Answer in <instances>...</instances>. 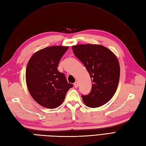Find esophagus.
Wrapping results in <instances>:
<instances>
[{
	"label": "esophagus",
	"instance_id": "1",
	"mask_svg": "<svg viewBox=\"0 0 146 146\" xmlns=\"http://www.w3.org/2000/svg\"><path fill=\"white\" fill-rule=\"evenodd\" d=\"M74 86H75V88H78V82H75V83H74Z\"/></svg>",
	"mask_w": 146,
	"mask_h": 146
}]
</instances>
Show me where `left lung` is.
Masks as SVG:
<instances>
[{
	"instance_id": "1",
	"label": "left lung",
	"mask_w": 146,
	"mask_h": 146,
	"mask_svg": "<svg viewBox=\"0 0 146 146\" xmlns=\"http://www.w3.org/2000/svg\"><path fill=\"white\" fill-rule=\"evenodd\" d=\"M72 49L92 79L91 92L82 96L83 102L91 108L107 104L113 97L119 82L120 65L115 54L100 44H77L72 46Z\"/></svg>"
}]
</instances>
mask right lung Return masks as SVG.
Returning <instances> with one entry per match:
<instances>
[{"label":"right lung","mask_w":146,"mask_h":146,"mask_svg":"<svg viewBox=\"0 0 146 146\" xmlns=\"http://www.w3.org/2000/svg\"><path fill=\"white\" fill-rule=\"evenodd\" d=\"M68 46H51L36 51L27 64L26 81L30 95L37 103L55 108L63 103L73 85L58 70L61 58Z\"/></svg>","instance_id":"right-lung-1"}]
</instances>
